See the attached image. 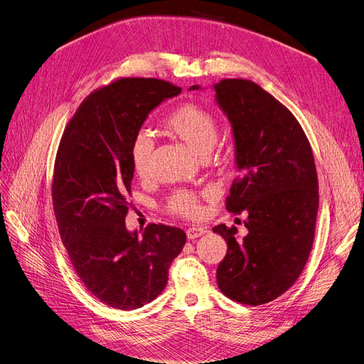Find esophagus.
<instances>
[{
  "label": "esophagus",
  "instance_id": "1",
  "mask_svg": "<svg viewBox=\"0 0 364 364\" xmlns=\"http://www.w3.org/2000/svg\"><path fill=\"white\" fill-rule=\"evenodd\" d=\"M203 234H206V228H203V226H191L186 229V237H188V240L199 238Z\"/></svg>",
  "mask_w": 364,
  "mask_h": 364
}]
</instances>
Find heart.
Masks as SVG:
<instances>
[{
	"label": "heart",
	"instance_id": "obj_1",
	"mask_svg": "<svg viewBox=\"0 0 364 364\" xmlns=\"http://www.w3.org/2000/svg\"><path fill=\"white\" fill-rule=\"evenodd\" d=\"M167 126L197 155L206 156L218 138V123L213 112L193 103H185L167 118ZM153 138L147 130H139L132 139L129 156L138 176H146L153 150ZM168 209L174 214L196 217L200 213L199 196L191 191H178L168 200Z\"/></svg>",
	"mask_w": 364,
	"mask_h": 364
}]
</instances>
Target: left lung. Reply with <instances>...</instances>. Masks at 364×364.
<instances>
[{
	"mask_svg": "<svg viewBox=\"0 0 364 364\" xmlns=\"http://www.w3.org/2000/svg\"><path fill=\"white\" fill-rule=\"evenodd\" d=\"M213 87L235 144L238 178L226 209L246 213L249 230L238 240L234 226L213 228L228 243L217 284L235 302L267 304L299 278L313 247L318 208L313 150L294 115L257 83L225 79Z\"/></svg>",
	"mask_w": 364,
	"mask_h": 364,
	"instance_id": "8db88e82",
	"label": "left lung"
}]
</instances>
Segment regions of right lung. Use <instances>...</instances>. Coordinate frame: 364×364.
<instances>
[{"label":"right lung","mask_w":364,"mask_h":364,"mask_svg":"<svg viewBox=\"0 0 364 364\" xmlns=\"http://www.w3.org/2000/svg\"><path fill=\"white\" fill-rule=\"evenodd\" d=\"M181 87L158 79H119L79 106L60 139L53 205L77 277L97 299L135 310L162 293L168 267L185 246L182 229L149 225L127 230L134 179L129 150L149 114Z\"/></svg>","instance_id":"1"}]
</instances>
